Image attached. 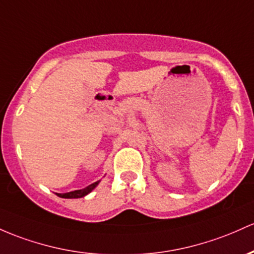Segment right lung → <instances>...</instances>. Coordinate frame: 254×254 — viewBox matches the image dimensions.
<instances>
[{
	"mask_svg": "<svg viewBox=\"0 0 254 254\" xmlns=\"http://www.w3.org/2000/svg\"><path fill=\"white\" fill-rule=\"evenodd\" d=\"M100 181H97V182L93 183V185L85 187L84 189H79V190H73V191H69V193H64V194H58L60 197H65V199H78V197H83L85 196L86 194L90 193L91 190H93L95 187L99 185Z\"/></svg>",
	"mask_w": 254,
	"mask_h": 254,
	"instance_id": "obj_1",
	"label": "right lung"
}]
</instances>
